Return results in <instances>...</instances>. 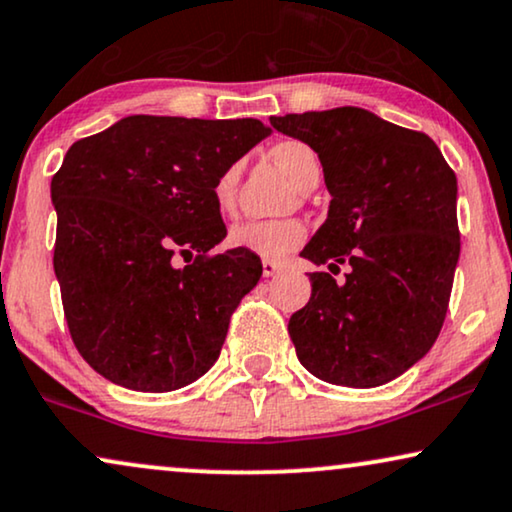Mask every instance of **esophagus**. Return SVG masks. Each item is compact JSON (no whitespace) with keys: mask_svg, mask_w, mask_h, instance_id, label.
<instances>
[{"mask_svg":"<svg viewBox=\"0 0 512 512\" xmlns=\"http://www.w3.org/2000/svg\"><path fill=\"white\" fill-rule=\"evenodd\" d=\"M278 271H281V264H278V262H271V260H264V262H262V274H264V278L276 276Z\"/></svg>","mask_w":512,"mask_h":512,"instance_id":"1","label":"esophagus"}]
</instances>
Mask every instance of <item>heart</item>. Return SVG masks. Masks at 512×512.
Returning a JSON list of instances; mask_svg holds the SVG:
<instances>
[{
	"label": "heart",
	"mask_w": 512,
	"mask_h": 512,
	"mask_svg": "<svg viewBox=\"0 0 512 512\" xmlns=\"http://www.w3.org/2000/svg\"><path fill=\"white\" fill-rule=\"evenodd\" d=\"M278 166H283L290 180L302 189L313 175L320 173L318 156L302 140H283L271 149ZM241 168L227 166L213 182V201L220 213H231L236 206V189ZM306 241L304 222L288 217V220H250L241 222L229 231V245L236 250H248L262 260H283L292 250Z\"/></svg>",
	"instance_id": "heart-1"
}]
</instances>
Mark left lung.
Listing matches in <instances>:
<instances>
[{
    "instance_id": "1",
    "label": "left lung",
    "mask_w": 512,
    "mask_h": 512,
    "mask_svg": "<svg viewBox=\"0 0 512 512\" xmlns=\"http://www.w3.org/2000/svg\"><path fill=\"white\" fill-rule=\"evenodd\" d=\"M323 166L330 210L302 257L349 262L344 283L313 271L288 332L313 377L351 388L391 381L426 356L445 323L461 238L456 175L426 133L360 107L271 117Z\"/></svg>"
}]
</instances>
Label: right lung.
<instances>
[{
	"label": "right lung",
	"instance_id": "1",
	"mask_svg": "<svg viewBox=\"0 0 512 512\" xmlns=\"http://www.w3.org/2000/svg\"><path fill=\"white\" fill-rule=\"evenodd\" d=\"M269 133L257 119L135 114L67 149L51 180L53 269L74 346L112 384L175 391L220 356L262 262L210 255L227 236L213 182Z\"/></svg>",
	"mask_w": 512,
	"mask_h": 512
}]
</instances>
